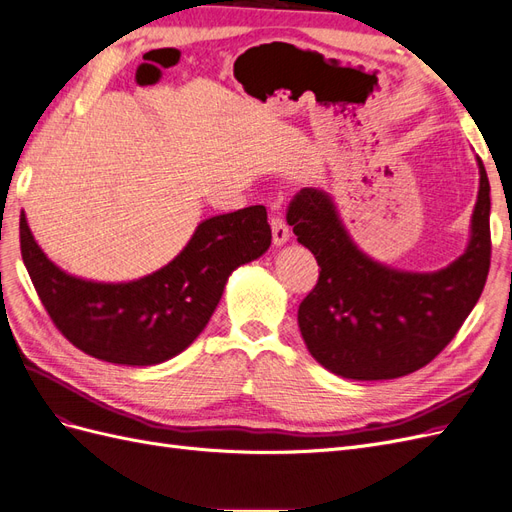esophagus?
Wrapping results in <instances>:
<instances>
[{
    "instance_id": "obj_1",
    "label": "esophagus",
    "mask_w": 512,
    "mask_h": 512,
    "mask_svg": "<svg viewBox=\"0 0 512 512\" xmlns=\"http://www.w3.org/2000/svg\"><path fill=\"white\" fill-rule=\"evenodd\" d=\"M271 230H273V243H275V245H282V243L288 241L290 228H288V224L284 222L282 215H275V213L271 215Z\"/></svg>"
}]
</instances>
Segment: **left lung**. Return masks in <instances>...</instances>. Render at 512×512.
Here are the masks:
<instances>
[{
  "label": "left lung",
  "instance_id": "obj_1",
  "mask_svg": "<svg viewBox=\"0 0 512 512\" xmlns=\"http://www.w3.org/2000/svg\"><path fill=\"white\" fill-rule=\"evenodd\" d=\"M480 168L472 241L438 273H401L369 260L346 235L331 198L303 188L286 222L320 265L299 305V329L314 359L350 380H391L425 367L466 322L491 265L489 179Z\"/></svg>",
  "mask_w": 512,
  "mask_h": 512
}]
</instances>
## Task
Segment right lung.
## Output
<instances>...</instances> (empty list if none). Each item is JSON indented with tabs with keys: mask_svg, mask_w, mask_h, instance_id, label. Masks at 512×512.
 I'll return each instance as SVG.
<instances>
[{
	"mask_svg": "<svg viewBox=\"0 0 512 512\" xmlns=\"http://www.w3.org/2000/svg\"><path fill=\"white\" fill-rule=\"evenodd\" d=\"M21 256L57 331L94 359L158 365L183 352L207 327L228 275L265 254L271 226L262 205L205 220L183 252L143 280L96 284L66 275L19 224Z\"/></svg>",
	"mask_w": 512,
	"mask_h": 512,
	"instance_id": "add662e5",
	"label": "right lung"
}]
</instances>
